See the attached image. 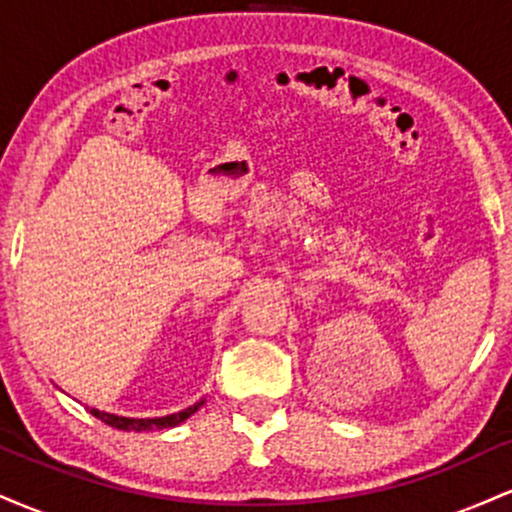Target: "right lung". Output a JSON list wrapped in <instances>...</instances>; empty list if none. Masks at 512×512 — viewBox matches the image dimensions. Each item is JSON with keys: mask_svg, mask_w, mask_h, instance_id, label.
Here are the masks:
<instances>
[{"mask_svg": "<svg viewBox=\"0 0 512 512\" xmlns=\"http://www.w3.org/2000/svg\"><path fill=\"white\" fill-rule=\"evenodd\" d=\"M204 399H199V402L192 404V407L182 409L178 411V414H168V416H154V419H134V416H117V414H110V411H101L96 407H91L88 411H91L96 419H101L103 424L113 426V428H120V431H154V428H158V431H163V428H173V426H180L182 421L190 419L195 411L202 407Z\"/></svg>", "mask_w": 512, "mask_h": 512, "instance_id": "1", "label": "right lung"}]
</instances>
